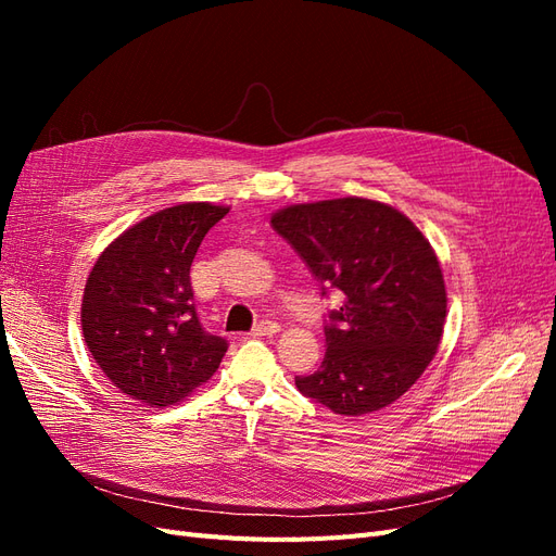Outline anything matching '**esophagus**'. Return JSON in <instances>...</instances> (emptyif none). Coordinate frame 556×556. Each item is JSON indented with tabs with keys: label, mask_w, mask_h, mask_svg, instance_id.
<instances>
[{
	"label": "esophagus",
	"mask_w": 556,
	"mask_h": 556,
	"mask_svg": "<svg viewBox=\"0 0 556 556\" xmlns=\"http://www.w3.org/2000/svg\"><path fill=\"white\" fill-rule=\"evenodd\" d=\"M280 331L278 323H271V319H262L260 325L252 327V336H276Z\"/></svg>",
	"instance_id": "esophagus-1"
}]
</instances>
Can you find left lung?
Segmentation results:
<instances>
[{"instance_id": "8db88e82", "label": "left lung", "mask_w": 556, "mask_h": 556, "mask_svg": "<svg viewBox=\"0 0 556 556\" xmlns=\"http://www.w3.org/2000/svg\"><path fill=\"white\" fill-rule=\"evenodd\" d=\"M311 274L343 294L325 327L327 352L301 394L336 415L359 417L406 394L439 350L447 294L431 243L390 204L343 197L271 215Z\"/></svg>"}]
</instances>
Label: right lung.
Masks as SVG:
<instances>
[{
    "label": "right lung",
    "mask_w": 556,
    "mask_h": 556,
    "mask_svg": "<svg viewBox=\"0 0 556 556\" xmlns=\"http://www.w3.org/2000/svg\"><path fill=\"white\" fill-rule=\"evenodd\" d=\"M227 206L190 201L123 231L86 282L83 339L123 394L146 406H174L211 380L227 341L201 327L190 266Z\"/></svg>",
    "instance_id": "obj_1"
}]
</instances>
